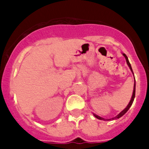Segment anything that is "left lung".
<instances>
[{
	"mask_svg": "<svg viewBox=\"0 0 149 149\" xmlns=\"http://www.w3.org/2000/svg\"><path fill=\"white\" fill-rule=\"evenodd\" d=\"M123 55H124V56H125V58H126V61H127V65H128V66H129L130 69H131V70H132V72H133V71H132V66H131V64H130L129 61H128V58H127V56H126L125 54H123ZM134 97H135V79H134V91H133V94H132V99H131V100H130V102H129V104H128V105H127V107H126V108H125V109H124V110H123V111H121V112H120V113H119V114H118V115H117V116H116V117H114V118H111V119H112V120H113V119H118V118H120L121 116L124 115V114H125V113H126V112H127V111H128V109H129L130 107H131V106H132V104H133V101H134ZM94 116H95V118H97V119H100V120H104V118H101V117H100V116L97 115V114H94ZM110 120H111V119H110Z\"/></svg>",
	"mask_w": 149,
	"mask_h": 149,
	"instance_id": "1",
	"label": "left lung"
}]
</instances>
